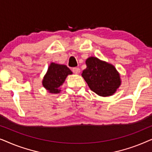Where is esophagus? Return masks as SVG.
Wrapping results in <instances>:
<instances>
[{
  "mask_svg": "<svg viewBox=\"0 0 152 152\" xmlns=\"http://www.w3.org/2000/svg\"><path fill=\"white\" fill-rule=\"evenodd\" d=\"M72 72H74V73L75 74H79L80 72V69L79 68H77V67H75L72 68Z\"/></svg>",
  "mask_w": 152,
  "mask_h": 152,
  "instance_id": "obj_1",
  "label": "esophagus"
}]
</instances>
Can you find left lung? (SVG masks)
<instances>
[{"label":"left lung","mask_w":152,"mask_h":152,"mask_svg":"<svg viewBox=\"0 0 152 152\" xmlns=\"http://www.w3.org/2000/svg\"><path fill=\"white\" fill-rule=\"evenodd\" d=\"M86 64L82 75L91 90L102 97L113 95L121 83L115 68L93 57L88 58Z\"/></svg>","instance_id":"8db88e82"}]
</instances>
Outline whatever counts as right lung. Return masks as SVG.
I'll list each match as a JSON object with an SVG mask.
<instances>
[{
  "mask_svg": "<svg viewBox=\"0 0 152 152\" xmlns=\"http://www.w3.org/2000/svg\"><path fill=\"white\" fill-rule=\"evenodd\" d=\"M72 73L66 65L52 63L43 80V86L51 93H59V87L63 84L68 75Z\"/></svg>",
  "mask_w": 152,
  "mask_h": 152,
  "instance_id": "right-lung-1",
  "label": "right lung"
}]
</instances>
